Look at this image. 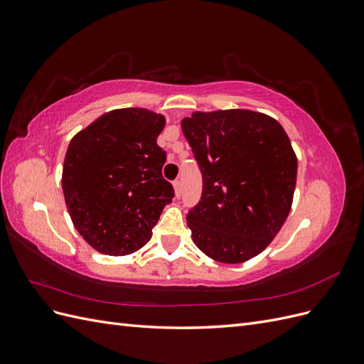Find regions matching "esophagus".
<instances>
[{
	"instance_id": "1",
	"label": "esophagus",
	"mask_w": 364,
	"mask_h": 364,
	"mask_svg": "<svg viewBox=\"0 0 364 364\" xmlns=\"http://www.w3.org/2000/svg\"><path fill=\"white\" fill-rule=\"evenodd\" d=\"M173 188H174V194H176V197H179V196H181V193H182V182H181L179 179H176V181L173 182Z\"/></svg>"
}]
</instances>
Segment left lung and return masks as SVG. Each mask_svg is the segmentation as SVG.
<instances>
[{"label":"left lung","instance_id":"obj_1","mask_svg":"<svg viewBox=\"0 0 364 364\" xmlns=\"http://www.w3.org/2000/svg\"><path fill=\"white\" fill-rule=\"evenodd\" d=\"M182 132L203 178L202 199L186 215L194 245L226 264L257 257L293 203L297 158L287 134L249 109L193 112Z\"/></svg>","mask_w":364,"mask_h":364}]
</instances>
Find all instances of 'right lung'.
Instances as JSON below:
<instances>
[{
    "instance_id": "1",
    "label": "right lung",
    "mask_w": 364,
    "mask_h": 364,
    "mask_svg": "<svg viewBox=\"0 0 364 364\" xmlns=\"http://www.w3.org/2000/svg\"><path fill=\"white\" fill-rule=\"evenodd\" d=\"M165 117L149 109H115L71 139L62 190L73 225L105 255L134 253L151 238L165 205L173 199L162 178L167 159L158 146Z\"/></svg>"
}]
</instances>
